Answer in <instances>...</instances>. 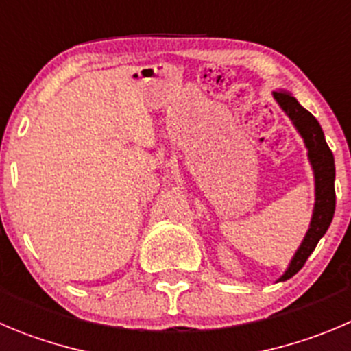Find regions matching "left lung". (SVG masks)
I'll return each mask as SVG.
<instances>
[{
	"mask_svg": "<svg viewBox=\"0 0 351 351\" xmlns=\"http://www.w3.org/2000/svg\"><path fill=\"white\" fill-rule=\"evenodd\" d=\"M274 98L281 105L286 115L293 120L302 138L305 139V145L308 148V158L312 162L313 173H315V206H313V217L310 222V229L303 239L302 246L298 248L296 255L293 256L288 270L285 272L279 281L293 278L303 265L306 258L312 255L319 239L326 234L329 223L336 208V191H335V156L329 149L328 143L324 139V132L320 123L315 117L303 108L296 98L285 91H274Z\"/></svg>",
	"mask_w": 351,
	"mask_h": 351,
	"instance_id": "1",
	"label": "left lung"
}]
</instances>
